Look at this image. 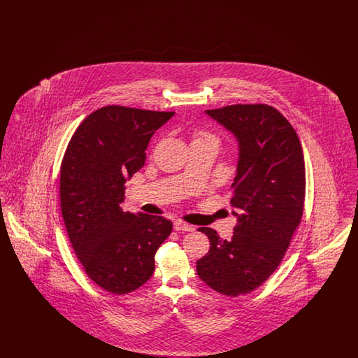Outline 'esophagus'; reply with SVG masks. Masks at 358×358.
I'll use <instances>...</instances> for the list:
<instances>
[{"label":"esophagus","instance_id":"esophagus-1","mask_svg":"<svg viewBox=\"0 0 358 358\" xmlns=\"http://www.w3.org/2000/svg\"><path fill=\"white\" fill-rule=\"evenodd\" d=\"M174 229L176 231H182V232H190V231H193L194 228L192 227V225H189L187 222H181V220H177V222H174Z\"/></svg>","mask_w":358,"mask_h":358}]
</instances>
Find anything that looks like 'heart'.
Wrapping results in <instances>:
<instances>
[{"instance_id":"heart-1","label":"heart","mask_w":358,"mask_h":358,"mask_svg":"<svg viewBox=\"0 0 358 358\" xmlns=\"http://www.w3.org/2000/svg\"><path fill=\"white\" fill-rule=\"evenodd\" d=\"M204 138H210V136H199V138H197V139H204Z\"/></svg>"}]
</instances>
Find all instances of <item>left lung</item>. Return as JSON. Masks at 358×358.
Wrapping results in <instances>:
<instances>
[{
  "label": "left lung",
  "instance_id": "8db88e82",
  "mask_svg": "<svg viewBox=\"0 0 358 358\" xmlns=\"http://www.w3.org/2000/svg\"><path fill=\"white\" fill-rule=\"evenodd\" d=\"M205 114L238 142L231 206L238 225L231 240L200 228L210 240L197 275L228 296L257 289L278 268L305 203V161L294 127L267 104H234Z\"/></svg>",
  "mask_w": 358,
  "mask_h": 358
}]
</instances>
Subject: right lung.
Segmentation results:
<instances>
[{
  "instance_id": "1",
  "label": "right lung",
  "mask_w": 358,
  "mask_h": 358,
  "mask_svg": "<svg viewBox=\"0 0 358 358\" xmlns=\"http://www.w3.org/2000/svg\"><path fill=\"white\" fill-rule=\"evenodd\" d=\"M173 115L106 106L69 141L60 169L62 215L85 273L106 291L120 295L146 283L157 250L171 235V220L123 212L122 203L152 136Z\"/></svg>"
}]
</instances>
